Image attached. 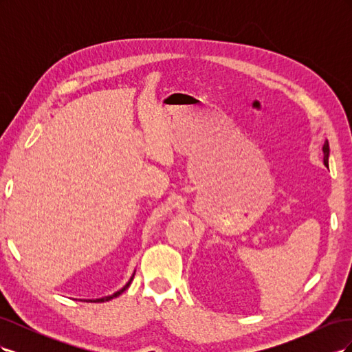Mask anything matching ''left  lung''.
Masks as SVG:
<instances>
[{
	"label": "left lung",
	"mask_w": 352,
	"mask_h": 352,
	"mask_svg": "<svg viewBox=\"0 0 352 352\" xmlns=\"http://www.w3.org/2000/svg\"><path fill=\"white\" fill-rule=\"evenodd\" d=\"M329 142L326 141L324 145H323V163L324 166H329Z\"/></svg>",
	"instance_id": "obj_1"
}]
</instances>
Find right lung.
I'll list each match as a JSON object with an SVG mask.
<instances>
[{
  "instance_id": "1",
  "label": "right lung",
  "mask_w": 352,
  "mask_h": 352,
  "mask_svg": "<svg viewBox=\"0 0 352 352\" xmlns=\"http://www.w3.org/2000/svg\"><path fill=\"white\" fill-rule=\"evenodd\" d=\"M132 279H133V276H132V278H131V280L129 282H127L123 287H122V289L120 291H117V292H114L113 295H110V296H104V298H98V300H83V301H94V302H104V301H110V300H113V298H117V296H119V295H122L126 289H127V287H129V285H131V282H132Z\"/></svg>"
}]
</instances>
